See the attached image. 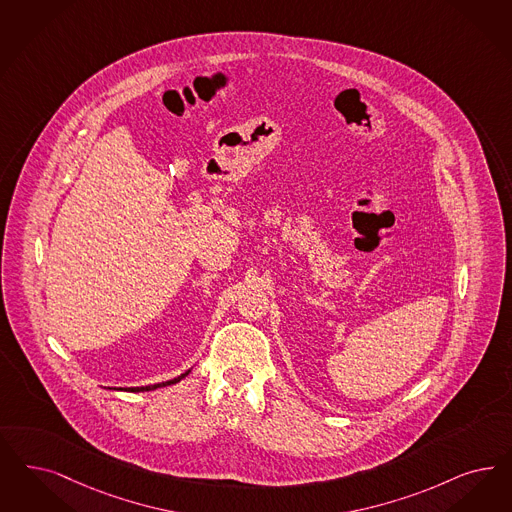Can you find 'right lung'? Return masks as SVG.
<instances>
[{"instance_id": "right-lung-1", "label": "right lung", "mask_w": 512, "mask_h": 512, "mask_svg": "<svg viewBox=\"0 0 512 512\" xmlns=\"http://www.w3.org/2000/svg\"><path fill=\"white\" fill-rule=\"evenodd\" d=\"M193 369V367H191ZM191 369L189 371L183 372V374H179L177 378H172V380H168V382H160V384H155V386H140V388H126V391H134V393H140V391H153V389H159V388H166V386H174V384H177V382H181L189 372H191Z\"/></svg>"}]
</instances>
